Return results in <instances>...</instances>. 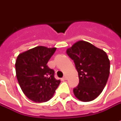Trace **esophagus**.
<instances>
[{"mask_svg": "<svg viewBox=\"0 0 121 121\" xmlns=\"http://www.w3.org/2000/svg\"><path fill=\"white\" fill-rule=\"evenodd\" d=\"M67 80V77H66V76H64V77L62 78V80H63V81H64V80Z\"/></svg>", "mask_w": 121, "mask_h": 121, "instance_id": "obj_1", "label": "esophagus"}]
</instances>
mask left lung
<instances>
[{
    "instance_id": "left-lung-1",
    "label": "left lung",
    "mask_w": 121,
    "mask_h": 121,
    "mask_svg": "<svg viewBox=\"0 0 121 121\" xmlns=\"http://www.w3.org/2000/svg\"><path fill=\"white\" fill-rule=\"evenodd\" d=\"M74 61L79 84L73 89L75 96L90 102L101 94L110 73V60L106 53L85 41H78L66 50Z\"/></svg>"
}]
</instances>
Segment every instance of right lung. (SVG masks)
<instances>
[{
    "label": "right lung",
    "instance_id": "add662e5",
    "mask_svg": "<svg viewBox=\"0 0 121 121\" xmlns=\"http://www.w3.org/2000/svg\"><path fill=\"white\" fill-rule=\"evenodd\" d=\"M56 48L37 46L19 53L15 62L16 76L24 94L35 102H44L53 96L60 84L48 65Z\"/></svg>",
    "mask_w": 121,
    "mask_h": 121
}]
</instances>
